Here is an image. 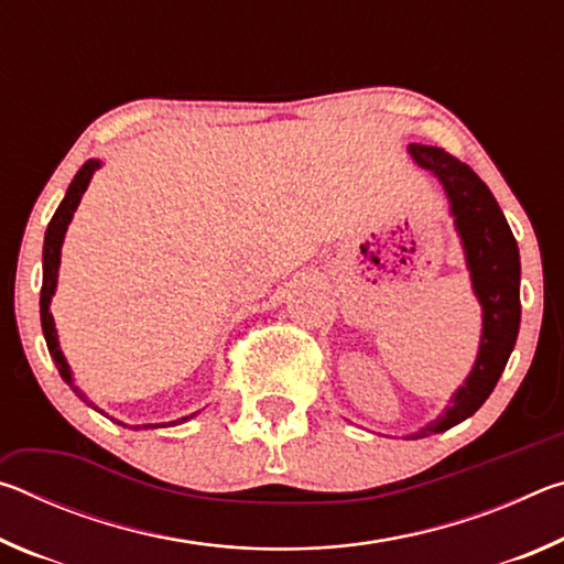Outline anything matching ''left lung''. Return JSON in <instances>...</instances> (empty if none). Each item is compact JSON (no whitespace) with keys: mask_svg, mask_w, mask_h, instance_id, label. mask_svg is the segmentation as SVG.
Instances as JSON below:
<instances>
[{"mask_svg":"<svg viewBox=\"0 0 564 564\" xmlns=\"http://www.w3.org/2000/svg\"><path fill=\"white\" fill-rule=\"evenodd\" d=\"M408 154L445 188L473 291L482 305V336L475 366L453 393L445 413L410 435L425 437L463 423L498 386L520 330V251L490 188L470 166L437 147L410 144Z\"/></svg>","mask_w":564,"mask_h":564,"instance_id":"1","label":"left lung"}]
</instances>
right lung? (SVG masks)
<instances>
[{"label": "right lung", "instance_id": "add662e5", "mask_svg": "<svg viewBox=\"0 0 564 564\" xmlns=\"http://www.w3.org/2000/svg\"><path fill=\"white\" fill-rule=\"evenodd\" d=\"M101 166L99 159H89L87 164H84L79 171H76L74 181L69 184V188H66V196L64 202L59 204V208H56L50 226H46V234H44V251H42V269H44V275H42V295H40V313H42V330H44V340H46V348H50V356L54 358V366L56 370H59V376L66 386H69L76 395H79L84 403L91 405L94 410H99L101 415L104 413L101 408H97L91 403V400L82 393L79 388L74 386V378H72V368L69 362H66L64 352L59 348V338H56V328H54V316L50 311V303H52V295L56 291V273H59V263H62V243H64V234L66 228H69L72 218H74V212L76 206H79L84 191H87L89 181L94 176V171H97ZM196 413L191 415H184L178 420H169V423H156V425H131V431H149V427H171V425H181L186 423V420L194 417ZM109 417V415H107ZM113 420V417H111ZM119 425L129 427L127 423H121V420H117Z\"/></svg>", "mask_w": 564, "mask_h": 564}]
</instances>
